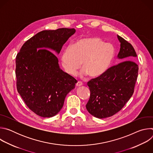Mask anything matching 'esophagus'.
<instances>
[{
	"instance_id": "esophagus-1",
	"label": "esophagus",
	"mask_w": 153,
	"mask_h": 153,
	"mask_svg": "<svg viewBox=\"0 0 153 153\" xmlns=\"http://www.w3.org/2000/svg\"><path fill=\"white\" fill-rule=\"evenodd\" d=\"M82 82H80V81H78V82L76 83V86H82Z\"/></svg>"
}]
</instances>
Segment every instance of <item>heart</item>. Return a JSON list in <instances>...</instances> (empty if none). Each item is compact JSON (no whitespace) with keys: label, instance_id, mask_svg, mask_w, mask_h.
<instances>
[{"label":"heart","instance_id":"1","mask_svg":"<svg viewBox=\"0 0 153 153\" xmlns=\"http://www.w3.org/2000/svg\"><path fill=\"white\" fill-rule=\"evenodd\" d=\"M113 47L97 37H83L65 48L61 54V63L65 71L74 76L80 68L82 76L89 74L97 77L108 68L114 56Z\"/></svg>","mask_w":153,"mask_h":153}]
</instances>
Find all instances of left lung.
<instances>
[{
	"label": "left lung",
	"instance_id": "obj_1",
	"mask_svg": "<svg viewBox=\"0 0 153 153\" xmlns=\"http://www.w3.org/2000/svg\"><path fill=\"white\" fill-rule=\"evenodd\" d=\"M120 48L119 63L88 82L90 97L86 105L91 115L99 119L111 117L122 110L132 96L138 76L137 54L131 43L117 35Z\"/></svg>",
	"mask_w": 153,
	"mask_h": 153
}]
</instances>
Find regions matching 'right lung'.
Masks as SVG:
<instances>
[{
    "instance_id": "1",
    "label": "right lung",
    "mask_w": 153,
    "mask_h": 153,
    "mask_svg": "<svg viewBox=\"0 0 153 153\" xmlns=\"http://www.w3.org/2000/svg\"><path fill=\"white\" fill-rule=\"evenodd\" d=\"M74 28L40 31L28 39L16 58L17 90L27 106L37 115L51 117L63 107L65 97L75 88L77 80L63 71L59 54Z\"/></svg>"
}]
</instances>
